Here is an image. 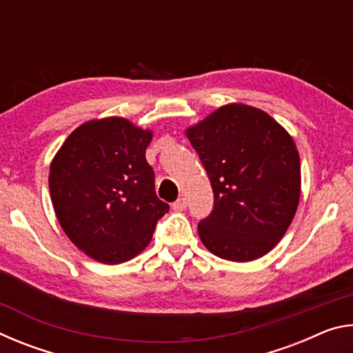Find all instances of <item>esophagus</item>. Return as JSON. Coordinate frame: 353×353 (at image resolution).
I'll use <instances>...</instances> for the list:
<instances>
[{
	"mask_svg": "<svg viewBox=\"0 0 353 353\" xmlns=\"http://www.w3.org/2000/svg\"><path fill=\"white\" fill-rule=\"evenodd\" d=\"M172 208H174L176 212H183L185 208H187V199L185 198H179L174 204H172Z\"/></svg>",
	"mask_w": 353,
	"mask_h": 353,
	"instance_id": "34e87169",
	"label": "esophagus"
}]
</instances>
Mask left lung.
<instances>
[{"mask_svg":"<svg viewBox=\"0 0 353 353\" xmlns=\"http://www.w3.org/2000/svg\"><path fill=\"white\" fill-rule=\"evenodd\" d=\"M213 188L201 241L230 261L260 259L282 240L301 198V160L291 135L266 112L227 104L187 129Z\"/></svg>","mask_w":353,"mask_h":353,"instance_id":"left-lung-1","label":"left lung"}]
</instances>
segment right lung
I'll list each match as a JSON object with an SVG mask.
<instances>
[{
	"label": "right lung",
	"mask_w": 353,
	"mask_h": 353,
	"mask_svg": "<svg viewBox=\"0 0 353 353\" xmlns=\"http://www.w3.org/2000/svg\"><path fill=\"white\" fill-rule=\"evenodd\" d=\"M151 130L124 118L92 119L70 134L50 166L56 216L73 244L105 265L139 255L170 210L155 194L145 152Z\"/></svg>",
	"instance_id": "add662e5"
}]
</instances>
